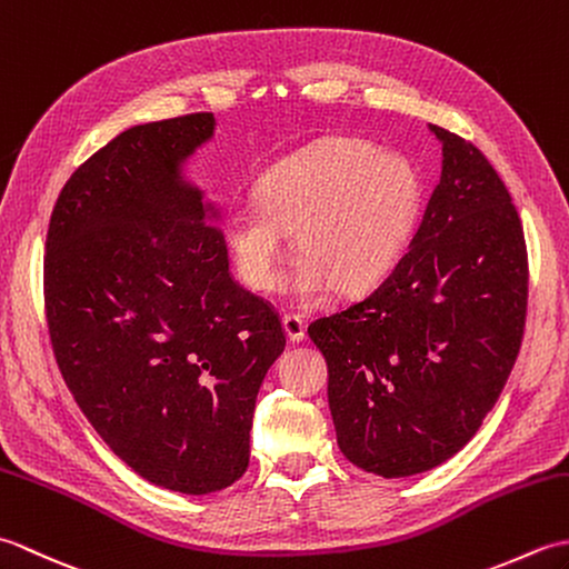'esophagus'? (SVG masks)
<instances>
[{
  "label": "esophagus",
  "mask_w": 569,
  "mask_h": 569,
  "mask_svg": "<svg viewBox=\"0 0 569 569\" xmlns=\"http://www.w3.org/2000/svg\"><path fill=\"white\" fill-rule=\"evenodd\" d=\"M306 318L293 316V312H286L283 316V330L291 342H303L306 340Z\"/></svg>",
  "instance_id": "obj_1"
}]
</instances>
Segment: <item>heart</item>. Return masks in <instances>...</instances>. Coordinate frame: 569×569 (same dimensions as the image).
Here are the masks:
<instances>
[{
  "mask_svg": "<svg viewBox=\"0 0 569 569\" xmlns=\"http://www.w3.org/2000/svg\"><path fill=\"white\" fill-rule=\"evenodd\" d=\"M420 208V180L403 156L379 153L357 139H330L273 166L257 204H234L224 239L241 283L269 293L281 276L288 237L300 259L291 276L296 300L335 283L355 293L389 273Z\"/></svg>",
  "mask_w": 569,
  "mask_h": 569,
  "instance_id": "obj_1",
  "label": "heart"
}]
</instances>
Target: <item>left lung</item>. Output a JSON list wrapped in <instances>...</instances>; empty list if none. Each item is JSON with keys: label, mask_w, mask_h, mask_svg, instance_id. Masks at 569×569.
<instances>
[{"label": "left lung", "mask_w": 569, "mask_h": 569, "mask_svg": "<svg viewBox=\"0 0 569 569\" xmlns=\"http://www.w3.org/2000/svg\"><path fill=\"white\" fill-rule=\"evenodd\" d=\"M430 129L442 173L408 251L367 298L308 328L328 361L337 445L386 479L475 438L526 328L528 251L509 190L475 143Z\"/></svg>", "instance_id": "8db88e82"}]
</instances>
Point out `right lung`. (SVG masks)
Wrapping results in <instances>:
<instances>
[{
  "instance_id": "1",
  "label": "right lung",
  "mask_w": 569,
  "mask_h": 569,
  "mask_svg": "<svg viewBox=\"0 0 569 569\" xmlns=\"http://www.w3.org/2000/svg\"><path fill=\"white\" fill-rule=\"evenodd\" d=\"M210 112L122 131L68 178L48 222L43 303L76 403L139 477L180 493L249 467L259 386L283 352L269 300L229 273L217 214L180 178Z\"/></svg>"
}]
</instances>
